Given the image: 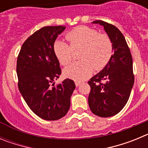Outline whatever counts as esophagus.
I'll use <instances>...</instances> for the list:
<instances>
[{
    "label": "esophagus",
    "instance_id": "esophagus-1",
    "mask_svg": "<svg viewBox=\"0 0 148 148\" xmlns=\"http://www.w3.org/2000/svg\"><path fill=\"white\" fill-rule=\"evenodd\" d=\"M75 86H76V87H78V86L82 84V83H81V82H75Z\"/></svg>",
    "mask_w": 148,
    "mask_h": 148
}]
</instances>
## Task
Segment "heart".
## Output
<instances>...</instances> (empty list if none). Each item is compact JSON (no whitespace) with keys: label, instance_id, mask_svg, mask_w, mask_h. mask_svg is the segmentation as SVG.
<instances>
[{"label":"heart","instance_id":"1","mask_svg":"<svg viewBox=\"0 0 148 148\" xmlns=\"http://www.w3.org/2000/svg\"><path fill=\"white\" fill-rule=\"evenodd\" d=\"M69 42L57 40L53 49L56 58L63 66L71 63L74 51L80 50L78 62L65 68L66 77L76 82L87 79L95 69H104L110 61L113 53V41L108 34L99 33L97 30L87 26H79L66 33Z\"/></svg>","mask_w":148,"mask_h":148}]
</instances>
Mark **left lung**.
Masks as SVG:
<instances>
[{
    "label": "left lung",
    "mask_w": 148,
    "mask_h": 148,
    "mask_svg": "<svg viewBox=\"0 0 148 148\" xmlns=\"http://www.w3.org/2000/svg\"><path fill=\"white\" fill-rule=\"evenodd\" d=\"M100 23L113 44L110 61L100 73L90 78L88 103L95 115L110 117L119 113L127 102L134 83L133 58L124 35L113 24L103 21Z\"/></svg>",
    "instance_id": "1"
}]
</instances>
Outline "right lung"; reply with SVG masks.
<instances>
[{
    "label": "right lung",
    "instance_id": "1",
    "mask_svg": "<svg viewBox=\"0 0 148 148\" xmlns=\"http://www.w3.org/2000/svg\"><path fill=\"white\" fill-rule=\"evenodd\" d=\"M62 26H47L24 41L17 58L18 86L29 108L47 121L60 119L67 113L75 83L66 78L54 87L61 74L54 53V43L64 30Z\"/></svg>",
    "mask_w": 148,
    "mask_h": 148
}]
</instances>
